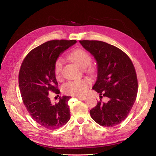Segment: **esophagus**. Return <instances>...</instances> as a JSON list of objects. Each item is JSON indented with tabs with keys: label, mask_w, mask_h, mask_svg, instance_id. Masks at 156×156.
<instances>
[{
	"label": "esophagus",
	"mask_w": 156,
	"mask_h": 156,
	"mask_svg": "<svg viewBox=\"0 0 156 156\" xmlns=\"http://www.w3.org/2000/svg\"><path fill=\"white\" fill-rule=\"evenodd\" d=\"M78 99H80V100H85L86 97L85 96H76Z\"/></svg>",
	"instance_id": "obj_1"
}]
</instances>
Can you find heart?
I'll return each mask as SVG.
<instances>
[{
  "instance_id": "1",
  "label": "heart",
  "mask_w": 156,
  "mask_h": 156,
  "mask_svg": "<svg viewBox=\"0 0 156 156\" xmlns=\"http://www.w3.org/2000/svg\"><path fill=\"white\" fill-rule=\"evenodd\" d=\"M68 57L73 62L76 63L79 66L85 68L90 64L92 57L88 52L82 48H78L72 51L69 54ZM63 68V60L61 58H58L54 64V74L56 79L60 80L62 79V71ZM89 72H93L94 68L90 67ZM90 86V82L87 79H83L77 81H71L64 84L62 87L63 93L68 95L81 96L85 94Z\"/></svg>"
}]
</instances>
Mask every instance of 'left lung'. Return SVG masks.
<instances>
[{
    "instance_id": "1",
    "label": "left lung",
    "mask_w": 156,
    "mask_h": 156,
    "mask_svg": "<svg viewBox=\"0 0 156 156\" xmlns=\"http://www.w3.org/2000/svg\"><path fill=\"white\" fill-rule=\"evenodd\" d=\"M84 49L96 58L98 79L93 89L108 98L107 103H97L90 111L92 119L99 125L113 127L128 116L136 100L138 81L133 62L123 51L105 42L80 40Z\"/></svg>"
}]
</instances>
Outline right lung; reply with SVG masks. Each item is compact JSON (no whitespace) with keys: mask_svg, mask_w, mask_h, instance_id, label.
Returning a JSON list of instances; mask_svg holds the SVG:
<instances>
[{"mask_svg":"<svg viewBox=\"0 0 156 156\" xmlns=\"http://www.w3.org/2000/svg\"><path fill=\"white\" fill-rule=\"evenodd\" d=\"M76 42L67 40L48 41L31 50L21 64L19 86L23 104L32 119L46 129H58L70 119L68 102L71 97L60 98L58 103L53 104L49 93H60L53 71L55 60Z\"/></svg>","mask_w":156,"mask_h":156,"instance_id":"1","label":"right lung"}]
</instances>
